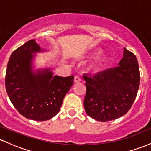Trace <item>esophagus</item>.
I'll return each instance as SVG.
<instances>
[{"label": "esophagus", "mask_w": 151, "mask_h": 151, "mask_svg": "<svg viewBox=\"0 0 151 151\" xmlns=\"http://www.w3.org/2000/svg\"><path fill=\"white\" fill-rule=\"evenodd\" d=\"M74 81L75 83H79L81 81V78L79 77H78V76H75L74 77Z\"/></svg>", "instance_id": "esophagus-1"}]
</instances>
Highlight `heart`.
<instances>
[{
	"instance_id": "obj_1",
	"label": "heart",
	"mask_w": 151,
	"mask_h": 151,
	"mask_svg": "<svg viewBox=\"0 0 151 151\" xmlns=\"http://www.w3.org/2000/svg\"><path fill=\"white\" fill-rule=\"evenodd\" d=\"M101 51H97V52H95L94 55H99V54L101 53Z\"/></svg>"
}]
</instances>
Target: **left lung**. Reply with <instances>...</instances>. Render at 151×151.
Instances as JSON below:
<instances>
[{"mask_svg":"<svg viewBox=\"0 0 151 151\" xmlns=\"http://www.w3.org/2000/svg\"><path fill=\"white\" fill-rule=\"evenodd\" d=\"M86 93L84 100L86 113L99 121L123 116L133 104L140 84L138 60L134 54L124 48V57L118 67L91 76L84 74Z\"/></svg>","mask_w":151,"mask_h":151,"instance_id":"obj_1","label":"left lung"}]
</instances>
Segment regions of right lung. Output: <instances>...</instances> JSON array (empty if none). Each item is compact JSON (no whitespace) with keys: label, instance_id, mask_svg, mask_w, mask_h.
<instances>
[{"label":"right lung","instance_id":"1","mask_svg":"<svg viewBox=\"0 0 151 151\" xmlns=\"http://www.w3.org/2000/svg\"><path fill=\"white\" fill-rule=\"evenodd\" d=\"M45 51L35 40L17 48L9 58L5 81L8 97L19 113L39 121L49 120L59 113L74 83L73 75H53L51 68L34 70L35 54Z\"/></svg>","mask_w":151,"mask_h":151}]
</instances>
